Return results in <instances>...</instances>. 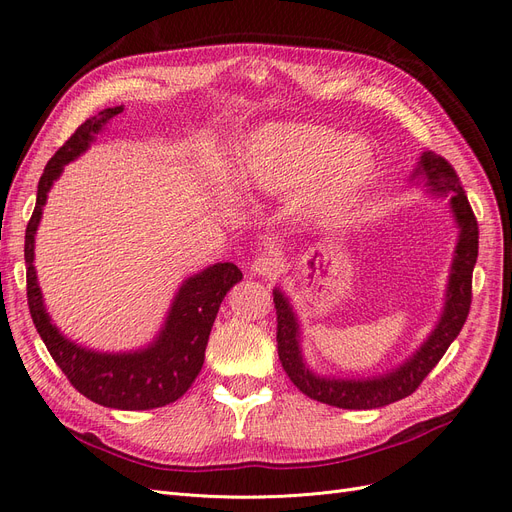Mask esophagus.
<instances>
[{
	"mask_svg": "<svg viewBox=\"0 0 512 512\" xmlns=\"http://www.w3.org/2000/svg\"><path fill=\"white\" fill-rule=\"evenodd\" d=\"M282 271V262L280 258H275L273 254H262L252 262V273L258 277H275Z\"/></svg>",
	"mask_w": 512,
	"mask_h": 512,
	"instance_id": "1",
	"label": "esophagus"
}]
</instances>
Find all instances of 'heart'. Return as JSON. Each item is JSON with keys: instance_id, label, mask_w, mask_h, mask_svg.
<instances>
[{"instance_id": "heart-1", "label": "heart", "mask_w": 512, "mask_h": 512, "mask_svg": "<svg viewBox=\"0 0 512 512\" xmlns=\"http://www.w3.org/2000/svg\"><path fill=\"white\" fill-rule=\"evenodd\" d=\"M232 179L262 194L303 190L307 220L329 222L352 205L378 175V153L363 136H344L318 123H269L228 158Z\"/></svg>"}]
</instances>
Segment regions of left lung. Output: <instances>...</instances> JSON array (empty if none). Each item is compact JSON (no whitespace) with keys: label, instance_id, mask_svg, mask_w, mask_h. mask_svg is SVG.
Masks as SVG:
<instances>
[{"label":"left lung","instance_id":"obj_1","mask_svg":"<svg viewBox=\"0 0 512 512\" xmlns=\"http://www.w3.org/2000/svg\"><path fill=\"white\" fill-rule=\"evenodd\" d=\"M410 181L414 185L423 183L427 194L448 200V209H451L457 226V243L451 271H448L442 314L425 342L404 363L389 369L386 374L369 378H337L318 374L307 365L303 356L301 322L288 294L280 288L273 290L277 312V354H280L282 367L303 395L320 401V404L344 410H371L412 395L429 371L438 365L448 346L455 342L468 318L472 303V271L478 258V224L468 196L463 192L453 166L433 151L421 153Z\"/></svg>","mask_w":512,"mask_h":512}]
</instances>
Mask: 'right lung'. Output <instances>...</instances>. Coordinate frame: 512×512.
I'll return each instance as SVG.
<instances>
[{"instance_id": "add662e5", "label": "right lung", "mask_w": 512, "mask_h": 512, "mask_svg": "<svg viewBox=\"0 0 512 512\" xmlns=\"http://www.w3.org/2000/svg\"><path fill=\"white\" fill-rule=\"evenodd\" d=\"M123 113V104L104 108L96 117L81 123L64 147L44 166L38 183L36 209L25 230L27 303L44 346L70 384L87 399L115 410H151L173 404L196 380L205 363L209 333L226 292L243 280L232 262H215L183 280L170 303L164 324L153 342L138 350L100 352L72 342L61 333L42 299L36 258V232L53 183L64 166L81 158L111 119Z\"/></svg>"}]
</instances>
